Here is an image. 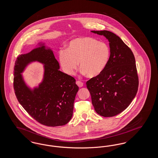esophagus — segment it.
Returning <instances> with one entry per match:
<instances>
[{
	"label": "esophagus",
	"instance_id": "esophagus-1",
	"mask_svg": "<svg viewBox=\"0 0 158 158\" xmlns=\"http://www.w3.org/2000/svg\"><path fill=\"white\" fill-rule=\"evenodd\" d=\"M76 84H77V85L79 86V87H80V88H81V87H82L83 86V83L82 82H81V81H77L76 82Z\"/></svg>",
	"mask_w": 158,
	"mask_h": 158
}]
</instances>
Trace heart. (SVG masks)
Listing matches in <instances>:
<instances>
[{"mask_svg": "<svg viewBox=\"0 0 158 158\" xmlns=\"http://www.w3.org/2000/svg\"><path fill=\"white\" fill-rule=\"evenodd\" d=\"M110 56L104 43L90 37H79L71 40L66 50L60 51V66L68 75H73L79 66L83 74L89 77L99 75L105 69Z\"/></svg>", "mask_w": 158, "mask_h": 158, "instance_id": "heart-1", "label": "heart"}]
</instances>
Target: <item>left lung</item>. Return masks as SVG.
Wrapping results in <instances>:
<instances>
[{"instance_id":"8db88e82","label":"left lung","mask_w":158,"mask_h":158,"mask_svg":"<svg viewBox=\"0 0 158 158\" xmlns=\"http://www.w3.org/2000/svg\"><path fill=\"white\" fill-rule=\"evenodd\" d=\"M109 41L110 56L104 70L86 82L98 114L113 117L123 112L136 95L139 78L134 54L120 38L108 31H91Z\"/></svg>"}]
</instances>
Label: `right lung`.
I'll use <instances>...</instances> for the list:
<instances>
[{
	"instance_id": "add662e5",
	"label": "right lung",
	"mask_w": 158,
	"mask_h": 158,
	"mask_svg": "<svg viewBox=\"0 0 158 158\" xmlns=\"http://www.w3.org/2000/svg\"><path fill=\"white\" fill-rule=\"evenodd\" d=\"M33 61L43 64L45 72L43 81L31 89L21 73ZM59 69L53 51L43 43H38L30 53L19 55L15 61L14 88L16 98L29 115L46 126H63L71 120L79 90L75 78Z\"/></svg>"
}]
</instances>
